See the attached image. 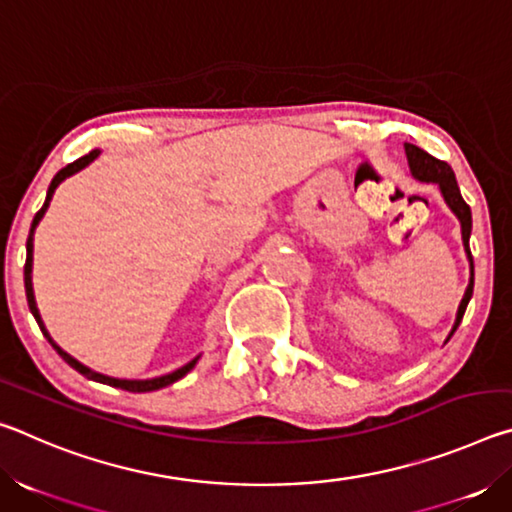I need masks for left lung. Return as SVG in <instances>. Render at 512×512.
Returning a JSON list of instances; mask_svg holds the SVG:
<instances>
[{
	"instance_id": "8db88e82",
	"label": "left lung",
	"mask_w": 512,
	"mask_h": 512,
	"mask_svg": "<svg viewBox=\"0 0 512 512\" xmlns=\"http://www.w3.org/2000/svg\"><path fill=\"white\" fill-rule=\"evenodd\" d=\"M404 151H406V160H409V169H411V176L415 180H420V183H427V185H438L440 194H443L445 203L449 210L454 212V216L461 223V237H463V248H465V255H467V262H470V282H467V289L463 293V300L461 305H458L456 311V320L452 325V332L445 339V343L452 339V334L456 332V327L461 325L463 314L467 309V302L472 298V291H474V259L470 253V235H472V212H470V205L463 201L461 196V189H458L456 183V176L452 167H449L447 162L443 160H436L433 155H429L427 151L418 149L415 144H404Z\"/></svg>"
}]
</instances>
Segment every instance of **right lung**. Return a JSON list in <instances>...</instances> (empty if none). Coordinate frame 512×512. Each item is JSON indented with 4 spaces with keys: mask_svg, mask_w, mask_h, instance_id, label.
<instances>
[{
    "mask_svg": "<svg viewBox=\"0 0 512 512\" xmlns=\"http://www.w3.org/2000/svg\"><path fill=\"white\" fill-rule=\"evenodd\" d=\"M99 149H94V151H90L88 155H83V158H79L76 162H72V164H67L65 169H60L56 176H54V180H51V185H49V189H47V198H45V205L40 207V212L33 216V223H31V232H29V239H27V264H24V289H27V302H29V309H31V314H33V318H36V323H38V327L42 329V334H45V339L51 343V348H54L60 357H63L69 366H72L74 370H79L83 377H88V379H92V381H99V384H108V386H115V388H121V391H128V393H149V391H160V388H164V386H169V384H173V381H178V379H183L189 370H192L196 363H198V359H201V354H198V357H194L192 361L189 363H185L183 368H178V370H173V372H169V375H162V377H153V379H117V377H108V375H101V372H97V370H92V368H88V366H83L81 361H76L72 354H67L63 348H60V345L51 339L49 336V332H47V327H45V323H42V316H40V311H38V305H36V296H33V282H31V271H33V235H36V228H38V223L42 221V216H45V212H47V207H49V203H51V198H54V192H56V187L63 183L65 178H69V176H74V173H79L81 169H85L88 167L90 162H94L99 158Z\"/></svg>",
    "mask_w": 512,
    "mask_h": 512,
    "instance_id": "1",
    "label": "right lung"
}]
</instances>
